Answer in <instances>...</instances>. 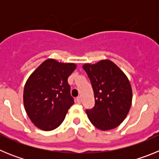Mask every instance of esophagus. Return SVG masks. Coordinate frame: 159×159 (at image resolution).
Instances as JSON below:
<instances>
[{
  "mask_svg": "<svg viewBox=\"0 0 159 159\" xmlns=\"http://www.w3.org/2000/svg\"><path fill=\"white\" fill-rule=\"evenodd\" d=\"M81 101H82V99H81V97L79 96L76 98V102H78V103H81Z\"/></svg>",
  "mask_w": 159,
  "mask_h": 159,
  "instance_id": "obj_1",
  "label": "esophagus"
}]
</instances>
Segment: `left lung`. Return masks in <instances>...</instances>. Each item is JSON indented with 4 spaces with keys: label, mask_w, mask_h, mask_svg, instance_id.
Returning <instances> with one entry per match:
<instances>
[{
    "label": "left lung",
    "mask_w": 159,
    "mask_h": 159,
    "mask_svg": "<svg viewBox=\"0 0 159 159\" xmlns=\"http://www.w3.org/2000/svg\"><path fill=\"white\" fill-rule=\"evenodd\" d=\"M83 68L91 80L95 97V107L86 110L88 119L101 130L116 128L126 119L131 106L132 89L128 78L109 60L85 64Z\"/></svg>",
    "instance_id": "obj_1"
}]
</instances>
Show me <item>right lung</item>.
<instances>
[{
	"label": "right lung",
	"instance_id": "1",
	"mask_svg": "<svg viewBox=\"0 0 159 159\" xmlns=\"http://www.w3.org/2000/svg\"><path fill=\"white\" fill-rule=\"evenodd\" d=\"M75 68L73 63L48 59L29 77L24 88V105L36 127L48 131L63 123L74 104L67 78Z\"/></svg>",
	"mask_w": 159,
	"mask_h": 159
}]
</instances>
